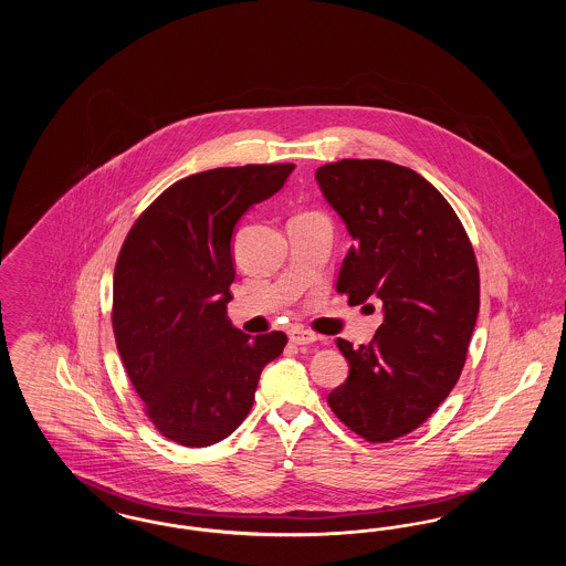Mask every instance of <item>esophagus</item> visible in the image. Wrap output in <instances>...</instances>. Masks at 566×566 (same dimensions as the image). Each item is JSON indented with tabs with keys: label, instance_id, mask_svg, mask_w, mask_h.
I'll use <instances>...</instances> for the list:
<instances>
[{
	"label": "esophagus",
	"instance_id": "1",
	"mask_svg": "<svg viewBox=\"0 0 566 566\" xmlns=\"http://www.w3.org/2000/svg\"><path fill=\"white\" fill-rule=\"evenodd\" d=\"M291 342L295 344V346H307V344H314L318 337L314 335V333H310V331H303V328H295V331H291Z\"/></svg>",
	"mask_w": 566,
	"mask_h": 566
}]
</instances>
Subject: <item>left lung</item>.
<instances>
[{"label": "left lung", "mask_w": 566, "mask_h": 566, "mask_svg": "<svg viewBox=\"0 0 566 566\" xmlns=\"http://www.w3.org/2000/svg\"><path fill=\"white\" fill-rule=\"evenodd\" d=\"M316 180L354 240L337 293L384 307L374 342H335L350 376L326 401L352 432L388 443L457 386L480 312L478 259L452 206L409 167L344 159L318 167Z\"/></svg>", "instance_id": "obj_1"}]
</instances>
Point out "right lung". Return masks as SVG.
<instances>
[{
    "mask_svg": "<svg viewBox=\"0 0 566 566\" xmlns=\"http://www.w3.org/2000/svg\"><path fill=\"white\" fill-rule=\"evenodd\" d=\"M293 163L216 167L174 182L139 214L114 268L112 328L153 427L187 448L229 437L286 335L231 326V235L284 187Z\"/></svg>",
    "mask_w": 566,
    "mask_h": 566,
    "instance_id": "add662e5",
    "label": "right lung"
}]
</instances>
